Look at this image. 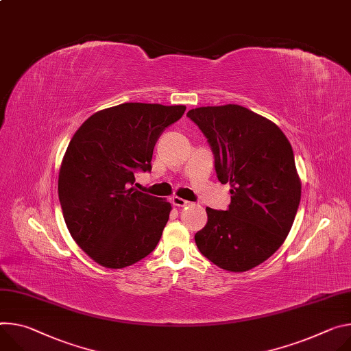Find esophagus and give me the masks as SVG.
<instances>
[{
    "label": "esophagus",
    "mask_w": 351,
    "mask_h": 351,
    "mask_svg": "<svg viewBox=\"0 0 351 351\" xmlns=\"http://www.w3.org/2000/svg\"><path fill=\"white\" fill-rule=\"evenodd\" d=\"M172 204H173V206H176V207H186V206H189V204H190V202H187V200H184V199H180V197L175 196V197H172Z\"/></svg>",
    "instance_id": "obj_1"
}]
</instances>
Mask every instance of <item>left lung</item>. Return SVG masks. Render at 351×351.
<instances>
[{"label":"left lung","instance_id":"8db88e82","mask_svg":"<svg viewBox=\"0 0 351 351\" xmlns=\"http://www.w3.org/2000/svg\"><path fill=\"white\" fill-rule=\"evenodd\" d=\"M187 116L211 145L218 180L231 186L230 208H206L196 245L219 269L250 270L271 256L293 227L301 179L291 144L276 123L239 105L202 106Z\"/></svg>","mask_w":351,"mask_h":351}]
</instances>
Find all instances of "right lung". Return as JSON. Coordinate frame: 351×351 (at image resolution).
Returning <instances> with one entry per match:
<instances>
[{
  "label": "right lung",
  "mask_w": 351,
  "mask_h": 351,
  "mask_svg": "<svg viewBox=\"0 0 351 351\" xmlns=\"http://www.w3.org/2000/svg\"><path fill=\"white\" fill-rule=\"evenodd\" d=\"M183 105L121 104L93 113L73 136L58 173V199L77 245L106 269L132 266L155 249L171 203L133 187L151 171L156 140Z\"/></svg>",
  "instance_id": "1"
}]
</instances>
